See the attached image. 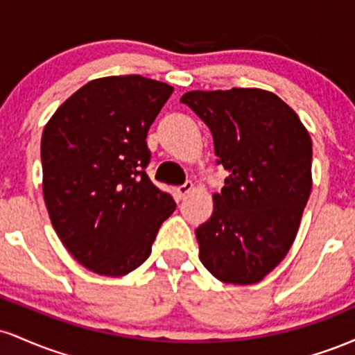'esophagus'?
I'll list each match as a JSON object with an SVG mask.
<instances>
[{"instance_id": "34e87169", "label": "esophagus", "mask_w": 355, "mask_h": 355, "mask_svg": "<svg viewBox=\"0 0 355 355\" xmlns=\"http://www.w3.org/2000/svg\"><path fill=\"white\" fill-rule=\"evenodd\" d=\"M191 190H193V183H191V182H185L183 185L177 187V193H178V197H180V198L185 197V195H189Z\"/></svg>"}]
</instances>
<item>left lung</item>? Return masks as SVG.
Returning <instances> with one entry per match:
<instances>
[{
	"instance_id": "left-lung-1",
	"label": "left lung",
	"mask_w": 355,
	"mask_h": 355,
	"mask_svg": "<svg viewBox=\"0 0 355 355\" xmlns=\"http://www.w3.org/2000/svg\"><path fill=\"white\" fill-rule=\"evenodd\" d=\"M209 125L229 172L210 220L195 230L200 260L225 284H257L287 255L312 189V140L275 93L232 88L182 96Z\"/></svg>"
}]
</instances>
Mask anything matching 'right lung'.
Here are the masks:
<instances>
[{
	"instance_id": "obj_1",
	"label": "right lung",
	"mask_w": 355,
	"mask_h": 355,
	"mask_svg": "<svg viewBox=\"0 0 355 355\" xmlns=\"http://www.w3.org/2000/svg\"><path fill=\"white\" fill-rule=\"evenodd\" d=\"M173 93L140 75L88 81L44 125L43 197L67 250L88 270L121 277L152 252L177 209L146 177V133Z\"/></svg>"
}]
</instances>
